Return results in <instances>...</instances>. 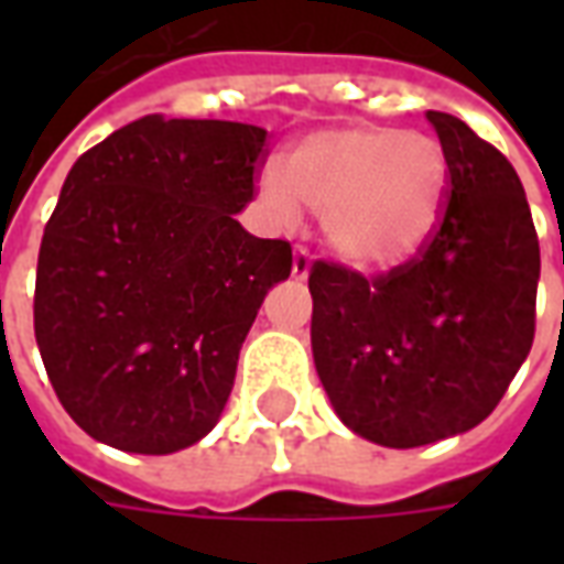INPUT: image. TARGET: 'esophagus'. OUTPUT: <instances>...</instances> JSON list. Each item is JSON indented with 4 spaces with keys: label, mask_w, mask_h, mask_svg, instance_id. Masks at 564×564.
<instances>
[{
    "label": "esophagus",
    "mask_w": 564,
    "mask_h": 564,
    "mask_svg": "<svg viewBox=\"0 0 564 564\" xmlns=\"http://www.w3.org/2000/svg\"><path fill=\"white\" fill-rule=\"evenodd\" d=\"M307 271H311V253H307L305 247H295V253H293V278H295V281H305Z\"/></svg>",
    "instance_id": "obj_1"
}]
</instances>
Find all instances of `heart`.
Segmentation results:
<instances>
[{
	"instance_id": "1",
	"label": "heart",
	"mask_w": 564,
	"mask_h": 564,
	"mask_svg": "<svg viewBox=\"0 0 564 564\" xmlns=\"http://www.w3.org/2000/svg\"><path fill=\"white\" fill-rule=\"evenodd\" d=\"M444 148L423 132L347 127L307 135L281 172H262L259 198L281 223L319 214L323 241L354 269H392L435 235L447 202Z\"/></svg>"
}]
</instances>
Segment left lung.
Returning a JSON list of instances; mask_svg holds the SVG:
<instances>
[{
	"label": "left lung",
	"instance_id": "1",
	"mask_svg": "<svg viewBox=\"0 0 564 564\" xmlns=\"http://www.w3.org/2000/svg\"><path fill=\"white\" fill-rule=\"evenodd\" d=\"M449 184L429 245L387 274L311 265L314 366L347 429L408 449L496 411L534 341L541 247L508 156L459 117L425 111Z\"/></svg>",
	"mask_w": 564,
	"mask_h": 564
}]
</instances>
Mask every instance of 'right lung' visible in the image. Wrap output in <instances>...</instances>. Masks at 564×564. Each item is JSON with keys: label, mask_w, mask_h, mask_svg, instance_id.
Listing matches in <instances>:
<instances>
[{"label": "right lung", "mask_w": 564, "mask_h": 564, "mask_svg": "<svg viewBox=\"0 0 564 564\" xmlns=\"http://www.w3.org/2000/svg\"><path fill=\"white\" fill-rule=\"evenodd\" d=\"M265 129L148 115L80 156L44 226L35 341L68 416L96 441L165 456L205 437L293 247L235 220Z\"/></svg>", "instance_id": "obj_1"}]
</instances>
